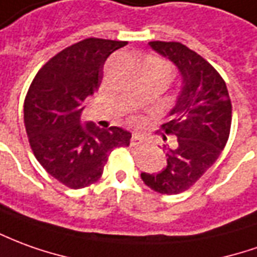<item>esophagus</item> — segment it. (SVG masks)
Returning a JSON list of instances; mask_svg holds the SVG:
<instances>
[{"mask_svg": "<svg viewBox=\"0 0 257 257\" xmlns=\"http://www.w3.org/2000/svg\"><path fill=\"white\" fill-rule=\"evenodd\" d=\"M140 143H141V137H140L137 133H134L132 136V140H130V144L132 146H139Z\"/></svg>", "mask_w": 257, "mask_h": 257, "instance_id": "esophagus-1", "label": "esophagus"}]
</instances>
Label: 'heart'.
<instances>
[{
    "mask_svg": "<svg viewBox=\"0 0 257 257\" xmlns=\"http://www.w3.org/2000/svg\"><path fill=\"white\" fill-rule=\"evenodd\" d=\"M151 61H158V60H151ZM158 63H161V61H158ZM161 64H164V63H161ZM164 65H165V64H164ZM165 67H166V65H165ZM166 68H168V67H166Z\"/></svg>",
    "mask_w": 257,
    "mask_h": 257,
    "instance_id": "obj_1",
    "label": "heart"
}]
</instances>
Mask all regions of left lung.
<instances>
[{
	"instance_id": "1",
	"label": "left lung",
	"mask_w": 257,
	"mask_h": 257,
	"mask_svg": "<svg viewBox=\"0 0 257 257\" xmlns=\"http://www.w3.org/2000/svg\"><path fill=\"white\" fill-rule=\"evenodd\" d=\"M169 58L182 75V89L162 132L176 140L166 148V166L158 173H141L150 189L178 194L192 187L224 150L232 121V105L225 81L196 51L178 42H150ZM165 139V137H164Z\"/></svg>"
}]
</instances>
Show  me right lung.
<instances>
[{
  "label": "right lung",
  "mask_w": 257,
  "mask_h": 257,
  "mask_svg": "<svg viewBox=\"0 0 257 257\" xmlns=\"http://www.w3.org/2000/svg\"><path fill=\"white\" fill-rule=\"evenodd\" d=\"M127 42L89 37L50 58L32 81L24 103L29 144L39 164L71 189L98 182L111 151L132 133L81 123L84 102L98 91L106 58Z\"/></svg>",
  "instance_id": "right-lung-1"
}]
</instances>
